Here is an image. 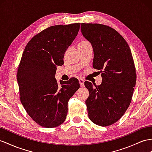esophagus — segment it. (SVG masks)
Wrapping results in <instances>:
<instances>
[{
	"mask_svg": "<svg viewBox=\"0 0 152 152\" xmlns=\"http://www.w3.org/2000/svg\"><path fill=\"white\" fill-rule=\"evenodd\" d=\"M78 80H79V83L80 84L81 87H84V80L81 78L79 79Z\"/></svg>",
	"mask_w": 152,
	"mask_h": 152,
	"instance_id": "esophagus-1",
	"label": "esophagus"
}]
</instances>
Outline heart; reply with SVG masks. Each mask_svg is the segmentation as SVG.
<instances>
[{"label":"heart","instance_id":"1","mask_svg":"<svg viewBox=\"0 0 152 152\" xmlns=\"http://www.w3.org/2000/svg\"><path fill=\"white\" fill-rule=\"evenodd\" d=\"M85 42H81L80 43V44H83V43H85Z\"/></svg>","mask_w":152,"mask_h":152}]
</instances>
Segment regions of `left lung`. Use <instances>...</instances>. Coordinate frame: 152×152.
<instances>
[{
    "mask_svg": "<svg viewBox=\"0 0 152 152\" xmlns=\"http://www.w3.org/2000/svg\"><path fill=\"white\" fill-rule=\"evenodd\" d=\"M81 31L94 51L92 66L102 77L100 85L85 81L88 115L97 125H111L129 107L136 83L135 65L127 42L115 29L103 24H84Z\"/></svg>",
    "mask_w": 152,
    "mask_h": 152,
    "instance_id": "8db88e82",
    "label": "left lung"
}]
</instances>
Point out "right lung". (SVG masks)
<instances>
[{
    "label": "right lung",
    "instance_id": "1",
    "mask_svg": "<svg viewBox=\"0 0 152 152\" xmlns=\"http://www.w3.org/2000/svg\"><path fill=\"white\" fill-rule=\"evenodd\" d=\"M80 23L54 26L28 43L17 72L20 101L27 113L45 128L60 126L66 119L68 102L78 90L77 79H55L56 66L64 64L65 51L78 33Z\"/></svg>",
    "mask_w": 152,
    "mask_h": 152
}]
</instances>
